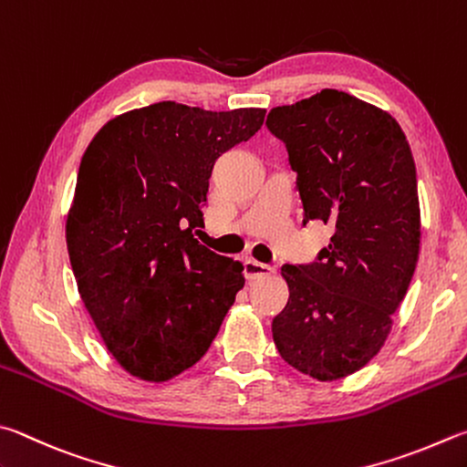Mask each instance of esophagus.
<instances>
[{"instance_id": "esophagus-1", "label": "esophagus", "mask_w": 467, "mask_h": 467, "mask_svg": "<svg viewBox=\"0 0 467 467\" xmlns=\"http://www.w3.org/2000/svg\"><path fill=\"white\" fill-rule=\"evenodd\" d=\"M244 274H247L249 279H261V277H267V275H274L275 274V267L269 265V263H261L255 259H249L244 263Z\"/></svg>"}]
</instances>
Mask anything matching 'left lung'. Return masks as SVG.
<instances>
[{"mask_svg": "<svg viewBox=\"0 0 467 467\" xmlns=\"http://www.w3.org/2000/svg\"><path fill=\"white\" fill-rule=\"evenodd\" d=\"M298 177L308 220L333 228L310 265H284L290 300L271 325L282 359L318 381L376 358L419 261L417 167L384 109L322 89L267 116Z\"/></svg>", "mask_w": 467, "mask_h": 467, "instance_id": "obj_1", "label": "left lung"}]
</instances>
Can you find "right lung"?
Listing matches in <instances>:
<instances>
[{
	"mask_svg": "<svg viewBox=\"0 0 467 467\" xmlns=\"http://www.w3.org/2000/svg\"><path fill=\"white\" fill-rule=\"evenodd\" d=\"M263 120V108L159 101L112 118L83 152L67 249L101 341L130 376L167 381L198 363L243 290L241 261L193 228L216 159Z\"/></svg>",
	"mask_w": 467,
	"mask_h": 467,
	"instance_id": "add662e5",
	"label": "right lung"
}]
</instances>
